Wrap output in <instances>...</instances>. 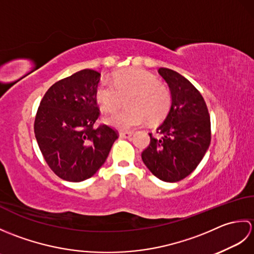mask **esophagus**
I'll return each mask as SVG.
<instances>
[{
    "mask_svg": "<svg viewBox=\"0 0 254 254\" xmlns=\"http://www.w3.org/2000/svg\"><path fill=\"white\" fill-rule=\"evenodd\" d=\"M132 132H127V131H120L119 132V135H120V137H123V138H130L132 136Z\"/></svg>",
    "mask_w": 254,
    "mask_h": 254,
    "instance_id": "obj_1",
    "label": "esophagus"
}]
</instances>
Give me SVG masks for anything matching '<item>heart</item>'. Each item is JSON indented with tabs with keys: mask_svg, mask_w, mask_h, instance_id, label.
I'll return each instance as SVG.
<instances>
[{
	"mask_svg": "<svg viewBox=\"0 0 254 254\" xmlns=\"http://www.w3.org/2000/svg\"><path fill=\"white\" fill-rule=\"evenodd\" d=\"M112 85L101 82L96 88V100L104 111H113L127 99L128 109L112 112L105 121L120 130H131L146 120L157 123L163 120L171 105L168 88L159 82L155 74L143 68H127L112 78Z\"/></svg>",
	"mask_w": 254,
	"mask_h": 254,
	"instance_id": "b5f03b06",
	"label": "heart"
}]
</instances>
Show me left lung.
<instances>
[{"label": "left lung", "instance_id": "1", "mask_svg": "<svg viewBox=\"0 0 254 254\" xmlns=\"http://www.w3.org/2000/svg\"><path fill=\"white\" fill-rule=\"evenodd\" d=\"M158 73L168 84L171 106L157 127L159 137L149 133L150 143L142 153L145 166L158 179L177 182L185 179L201 163L210 144V120L199 91L170 68Z\"/></svg>", "mask_w": 254, "mask_h": 254}]
</instances>
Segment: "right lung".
I'll list each match as a JSON object with an SVG mask.
<instances>
[{"instance_id": "add662e5", "label": "right lung", "mask_w": 254, "mask_h": 254, "mask_svg": "<svg viewBox=\"0 0 254 254\" xmlns=\"http://www.w3.org/2000/svg\"><path fill=\"white\" fill-rule=\"evenodd\" d=\"M100 73L82 69L53 84L40 101L35 136L50 169L61 179L80 182L105 164L118 132L94 124L100 111L96 88Z\"/></svg>"}]
</instances>
